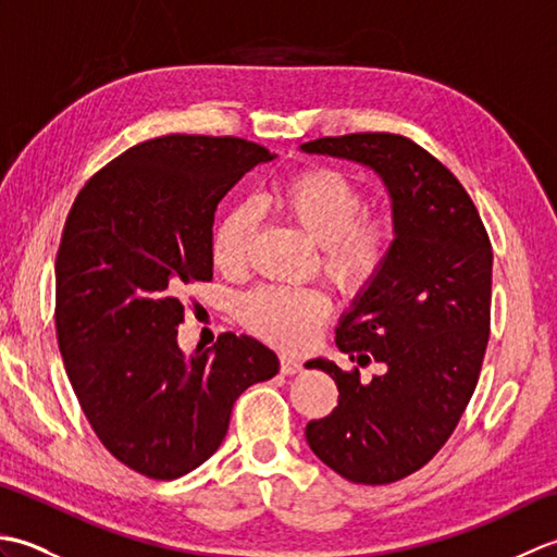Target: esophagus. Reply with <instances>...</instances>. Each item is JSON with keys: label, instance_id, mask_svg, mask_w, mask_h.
<instances>
[{"label": "esophagus", "instance_id": "esophagus-1", "mask_svg": "<svg viewBox=\"0 0 557 557\" xmlns=\"http://www.w3.org/2000/svg\"><path fill=\"white\" fill-rule=\"evenodd\" d=\"M280 371L285 373V375L299 373L301 371V361L294 359V357H287V354H282V357H280Z\"/></svg>", "mask_w": 557, "mask_h": 557}]
</instances>
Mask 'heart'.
Returning a JSON list of instances; mask_svg holds the SVG:
<instances>
[{
    "label": "heart",
    "mask_w": 557,
    "mask_h": 557,
    "mask_svg": "<svg viewBox=\"0 0 557 557\" xmlns=\"http://www.w3.org/2000/svg\"><path fill=\"white\" fill-rule=\"evenodd\" d=\"M272 203L321 246V268L342 292H359L381 270L393 242V224L383 215H361L363 194L347 174L309 168L282 182ZM253 236V212L234 208L212 234V260L224 272L242 270ZM244 325L272 345L301 349L311 345L330 313V301L311 287H263L239 304Z\"/></svg>",
    "instance_id": "b5f03b06"
}]
</instances>
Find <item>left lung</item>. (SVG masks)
I'll return each mask as SVG.
<instances>
[{
  "mask_svg": "<svg viewBox=\"0 0 557 557\" xmlns=\"http://www.w3.org/2000/svg\"><path fill=\"white\" fill-rule=\"evenodd\" d=\"M309 156L373 170L393 206L381 270L337 325V347L385 371L361 383L330 359L306 361L339 389V405L306 425L315 457L351 483L383 486L421 469L453 435L488 345L493 248L455 174L413 140L349 134L301 146Z\"/></svg>",
  "mask_w": 557,
  "mask_h": 557,
  "instance_id": "8db88e82",
  "label": "left lung"
}]
</instances>
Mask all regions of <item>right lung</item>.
Segmentation results:
<instances>
[{
  "mask_svg": "<svg viewBox=\"0 0 557 557\" xmlns=\"http://www.w3.org/2000/svg\"><path fill=\"white\" fill-rule=\"evenodd\" d=\"M263 146L172 134L114 158L81 188L57 251V339L81 409L126 467L170 481L224 441L236 397L280 371L256 337L184 354L188 282L212 280L220 200Z\"/></svg>",
  "mask_w": 557,
  "mask_h": 557,
  "instance_id": "obj_1",
  "label": "right lung"
}]
</instances>
